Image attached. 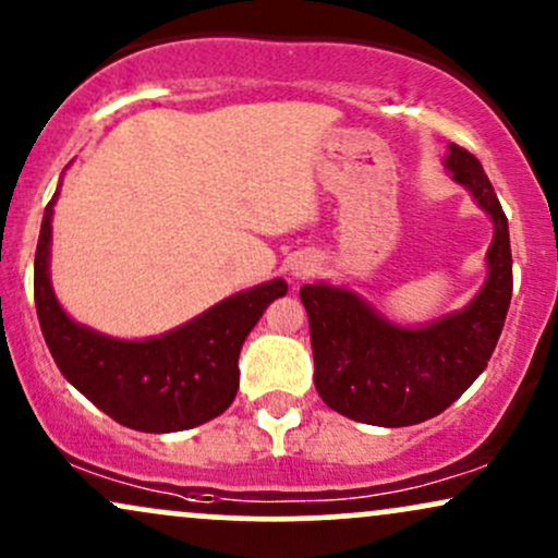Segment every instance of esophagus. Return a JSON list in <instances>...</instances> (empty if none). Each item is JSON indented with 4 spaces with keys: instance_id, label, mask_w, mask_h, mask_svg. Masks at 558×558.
Wrapping results in <instances>:
<instances>
[{
    "instance_id": "34e87169",
    "label": "esophagus",
    "mask_w": 558,
    "mask_h": 558,
    "mask_svg": "<svg viewBox=\"0 0 558 558\" xmlns=\"http://www.w3.org/2000/svg\"><path fill=\"white\" fill-rule=\"evenodd\" d=\"M316 271H318V258H313V255H300V258L292 260V277L307 279Z\"/></svg>"
}]
</instances>
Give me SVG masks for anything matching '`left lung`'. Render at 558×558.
Returning a JSON list of instances; mask_svg holds the SVG:
<instances>
[{
    "instance_id": "obj_1",
    "label": "left lung",
    "mask_w": 558,
    "mask_h": 558,
    "mask_svg": "<svg viewBox=\"0 0 558 558\" xmlns=\"http://www.w3.org/2000/svg\"><path fill=\"white\" fill-rule=\"evenodd\" d=\"M447 167L494 219L488 279L464 311L423 329L378 316L355 292L329 284L300 290L311 324L320 399L350 421L402 428L436 417L486 371L512 300L509 225L481 161L457 143Z\"/></svg>"
}]
</instances>
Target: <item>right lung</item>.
Returning a JSON list of instances; mask_svg holds the SVG:
<instances>
[{
	"mask_svg": "<svg viewBox=\"0 0 558 558\" xmlns=\"http://www.w3.org/2000/svg\"><path fill=\"white\" fill-rule=\"evenodd\" d=\"M46 203L33 264V298L46 347L62 376L111 421L146 434H172L221 415L240 386L242 342L271 300L287 294L274 279L221 300L180 329L146 342L104 337L68 318L49 284L51 214Z\"/></svg>",
	"mask_w": 558,
	"mask_h": 558,
	"instance_id": "add662e5",
	"label": "right lung"
}]
</instances>
